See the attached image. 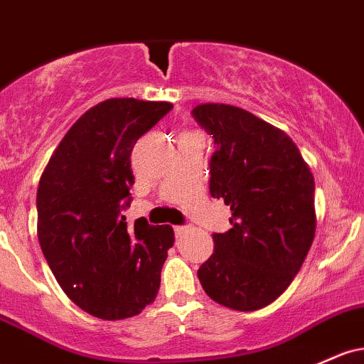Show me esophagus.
Listing matches in <instances>:
<instances>
[{
	"mask_svg": "<svg viewBox=\"0 0 364 364\" xmlns=\"http://www.w3.org/2000/svg\"><path fill=\"white\" fill-rule=\"evenodd\" d=\"M186 231H188V226H174V233H176V237H181L183 233H186Z\"/></svg>",
	"mask_w": 364,
	"mask_h": 364,
	"instance_id": "34e87169",
	"label": "esophagus"
}]
</instances>
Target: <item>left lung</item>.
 I'll use <instances>...</instances> for the list:
<instances>
[{
	"label": "left lung",
	"instance_id": "obj_1",
	"mask_svg": "<svg viewBox=\"0 0 364 364\" xmlns=\"http://www.w3.org/2000/svg\"><path fill=\"white\" fill-rule=\"evenodd\" d=\"M193 117L214 138L209 190L233 225L213 235L198 279L218 304L261 309L289 289L314 240L313 173L289 134L240 107L202 103Z\"/></svg>",
	"mask_w": 364,
	"mask_h": 364
}]
</instances>
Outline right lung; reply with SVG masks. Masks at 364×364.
Returning a JSON list of instances; mask_svg holds the SVG:
<instances>
[{"label":"right lung","instance_id":"obj_1","mask_svg":"<svg viewBox=\"0 0 364 364\" xmlns=\"http://www.w3.org/2000/svg\"><path fill=\"white\" fill-rule=\"evenodd\" d=\"M173 105L110 98L77 119L48 161L38 186V238L67 297L102 319L136 316L161 287L169 225L127 226L121 210L134 185L131 151Z\"/></svg>","mask_w":364,"mask_h":364}]
</instances>
